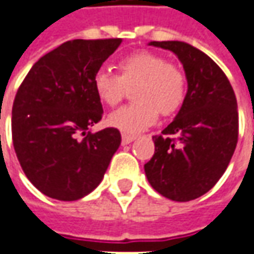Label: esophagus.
<instances>
[{
  "instance_id": "34e87169",
  "label": "esophagus",
  "mask_w": 254,
  "mask_h": 254,
  "mask_svg": "<svg viewBox=\"0 0 254 254\" xmlns=\"http://www.w3.org/2000/svg\"><path fill=\"white\" fill-rule=\"evenodd\" d=\"M136 138L135 135H130V133H122V143L124 145H127V143H130L133 139Z\"/></svg>"
}]
</instances>
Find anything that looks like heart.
Segmentation results:
<instances>
[{"mask_svg":"<svg viewBox=\"0 0 254 254\" xmlns=\"http://www.w3.org/2000/svg\"><path fill=\"white\" fill-rule=\"evenodd\" d=\"M119 73L101 68L94 75V89L105 105H119L132 89L133 104L108 118L109 125L125 132L150 127L158 115H176L186 101L188 78L176 62L152 51H136L118 65Z\"/></svg>","mask_w":254,"mask_h":254,"instance_id":"heart-1","label":"heart"}]
</instances>
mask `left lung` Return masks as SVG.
<instances>
[{
	"label": "left lung",
	"instance_id": "obj_1",
	"mask_svg": "<svg viewBox=\"0 0 254 254\" xmlns=\"http://www.w3.org/2000/svg\"><path fill=\"white\" fill-rule=\"evenodd\" d=\"M150 45L178 55L188 95L175 121L153 136L155 153L145 173L162 196L189 202L215 186L233 156L239 138L236 96L225 72L200 50L181 41Z\"/></svg>",
	"mask_w": 254,
	"mask_h": 254
}]
</instances>
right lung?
<instances>
[{
  "mask_svg": "<svg viewBox=\"0 0 254 254\" xmlns=\"http://www.w3.org/2000/svg\"><path fill=\"white\" fill-rule=\"evenodd\" d=\"M121 38L72 39L34 64L12 105L19 165L39 192L78 200L101 183L121 145L115 127L91 132L102 119L94 75Z\"/></svg>",
  "mask_w": 254,
  "mask_h": 254,
  "instance_id": "add662e5",
  "label": "right lung"
}]
</instances>
